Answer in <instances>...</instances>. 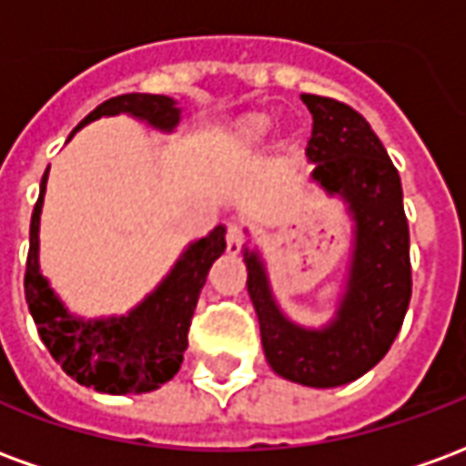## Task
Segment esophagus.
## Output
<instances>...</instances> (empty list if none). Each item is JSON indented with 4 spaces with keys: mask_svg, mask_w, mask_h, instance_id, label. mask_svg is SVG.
<instances>
[{
    "mask_svg": "<svg viewBox=\"0 0 466 466\" xmlns=\"http://www.w3.org/2000/svg\"><path fill=\"white\" fill-rule=\"evenodd\" d=\"M244 224L242 222H229L227 224V252L229 254H239V249H242L244 244Z\"/></svg>",
    "mask_w": 466,
    "mask_h": 466,
    "instance_id": "esophagus-1",
    "label": "esophagus"
}]
</instances>
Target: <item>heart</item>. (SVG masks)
Masks as SVG:
<instances>
[{"mask_svg": "<svg viewBox=\"0 0 466 466\" xmlns=\"http://www.w3.org/2000/svg\"><path fill=\"white\" fill-rule=\"evenodd\" d=\"M272 129V119L264 115L244 116L242 122L234 127L232 144L237 149H252L257 144L264 142V137Z\"/></svg>", "mask_w": 466, "mask_h": 466, "instance_id": "1", "label": "heart"}]
</instances>
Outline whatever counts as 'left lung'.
Returning a JSON list of instances; mask_svg holds the SVG:
<instances>
[{
    "label": "left lung",
    "mask_w": 466,
    "mask_h": 466,
    "mask_svg": "<svg viewBox=\"0 0 466 466\" xmlns=\"http://www.w3.org/2000/svg\"><path fill=\"white\" fill-rule=\"evenodd\" d=\"M302 102L314 119L307 144L317 164L312 177L342 194L357 222L350 284L334 322L319 332L287 322L259 257L244 249V262L267 361L284 380L327 390L367 374L401 329L411 297L410 227L400 174L370 122L329 96L302 95Z\"/></svg>",
    "instance_id": "8db88e82"
}]
</instances>
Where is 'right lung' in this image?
Listing matches in <instances>:
<instances>
[{
    "label": "right lung",
    "instance_id": "obj_1",
    "mask_svg": "<svg viewBox=\"0 0 466 466\" xmlns=\"http://www.w3.org/2000/svg\"><path fill=\"white\" fill-rule=\"evenodd\" d=\"M139 116L172 132L179 122V109L174 99L162 95H122L106 99L82 119L76 129L106 115ZM75 129V132H76ZM72 132V134H75ZM49 172V169H46ZM46 172L39 187V199L32 212L29 227V254H26L25 294L29 312L35 317L36 332L46 344L62 370L85 387L105 394H139L152 391L169 381L182 367L187 334L192 327L197 299L207 274L217 257L227 249L224 227H217L209 237L194 242L177 262L172 274L164 279L152 297H147L129 317L109 322H82L66 314L46 279L39 274V214L45 202Z\"/></svg>",
    "mask_w": 466,
    "mask_h": 466
}]
</instances>
